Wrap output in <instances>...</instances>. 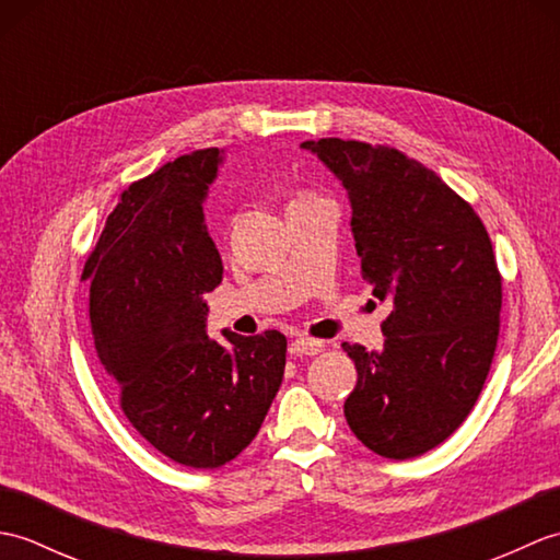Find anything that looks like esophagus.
<instances>
[{"instance_id": "obj_1", "label": "esophagus", "mask_w": 560, "mask_h": 560, "mask_svg": "<svg viewBox=\"0 0 560 560\" xmlns=\"http://www.w3.org/2000/svg\"><path fill=\"white\" fill-rule=\"evenodd\" d=\"M291 347L299 355H317V353L325 351V341L311 339V337H299L291 343Z\"/></svg>"}]
</instances>
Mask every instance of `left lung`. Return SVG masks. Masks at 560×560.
<instances>
[{"mask_svg": "<svg viewBox=\"0 0 560 560\" xmlns=\"http://www.w3.org/2000/svg\"><path fill=\"white\" fill-rule=\"evenodd\" d=\"M347 189L363 279L389 303L383 349L341 343L359 371L343 416L365 447L411 459L457 431L489 375L501 273L474 209L397 149L303 141Z\"/></svg>", "mask_w": 560, "mask_h": 560, "instance_id": "1", "label": "left lung"}]
</instances>
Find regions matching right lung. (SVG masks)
I'll return each mask as SVG.
<instances>
[{
    "mask_svg": "<svg viewBox=\"0 0 560 560\" xmlns=\"http://www.w3.org/2000/svg\"><path fill=\"white\" fill-rule=\"evenodd\" d=\"M223 151L165 163L122 192L83 267L96 353L141 438L177 464L217 469L253 443L281 387L287 337L209 339L205 295L221 257L205 223Z\"/></svg>",
    "mask_w": 560,
    "mask_h": 560,
    "instance_id": "1",
    "label": "right lung"
}]
</instances>
